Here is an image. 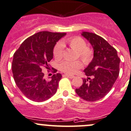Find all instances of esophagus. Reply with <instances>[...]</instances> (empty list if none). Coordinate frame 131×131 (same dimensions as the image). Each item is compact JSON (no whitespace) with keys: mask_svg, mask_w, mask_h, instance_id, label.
<instances>
[{"mask_svg":"<svg viewBox=\"0 0 131 131\" xmlns=\"http://www.w3.org/2000/svg\"><path fill=\"white\" fill-rule=\"evenodd\" d=\"M64 77H68V78H70V79H73V77H74V76L73 75H68V74H64Z\"/></svg>","mask_w":131,"mask_h":131,"instance_id":"1","label":"esophagus"}]
</instances>
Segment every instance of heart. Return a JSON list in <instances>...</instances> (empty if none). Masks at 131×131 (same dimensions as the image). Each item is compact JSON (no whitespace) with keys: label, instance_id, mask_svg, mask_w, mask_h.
<instances>
[{"label":"heart","instance_id":"heart-1","mask_svg":"<svg viewBox=\"0 0 131 131\" xmlns=\"http://www.w3.org/2000/svg\"><path fill=\"white\" fill-rule=\"evenodd\" d=\"M66 45H68L71 49L78 52L79 56L85 63H89L91 61L93 55L92 51L87 47L86 41L80 37L64 39L61 43L56 44L53 50V54L56 59L61 60L62 59L64 52V46ZM82 67V63L79 61H64L60 64L59 69L66 73L74 74Z\"/></svg>","mask_w":131,"mask_h":131}]
</instances>
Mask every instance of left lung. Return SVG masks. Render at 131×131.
Listing matches in <instances>:
<instances>
[{"label": "left lung", "mask_w": 131, "mask_h": 131, "mask_svg": "<svg viewBox=\"0 0 131 131\" xmlns=\"http://www.w3.org/2000/svg\"><path fill=\"white\" fill-rule=\"evenodd\" d=\"M81 35L93 49V58L84 70L87 79L75 92L82 99L94 102L104 97L112 88L120 72V58L115 48L96 34L82 32Z\"/></svg>", "instance_id": "left-lung-1"}]
</instances>
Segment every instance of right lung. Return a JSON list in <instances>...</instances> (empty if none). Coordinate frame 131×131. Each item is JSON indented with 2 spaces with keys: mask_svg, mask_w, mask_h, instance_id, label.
I'll return each mask as SVG.
<instances>
[{
  "mask_svg": "<svg viewBox=\"0 0 131 131\" xmlns=\"http://www.w3.org/2000/svg\"><path fill=\"white\" fill-rule=\"evenodd\" d=\"M67 33L39 32L28 38L13 55L12 72L16 86L27 99L43 102L56 93L61 74L56 73L50 81L44 79L43 68L49 69L56 43ZM54 73L57 70H53Z\"/></svg>",
  "mask_w": 131,
  "mask_h": 131,
  "instance_id": "add662e5",
  "label": "right lung"
}]
</instances>
